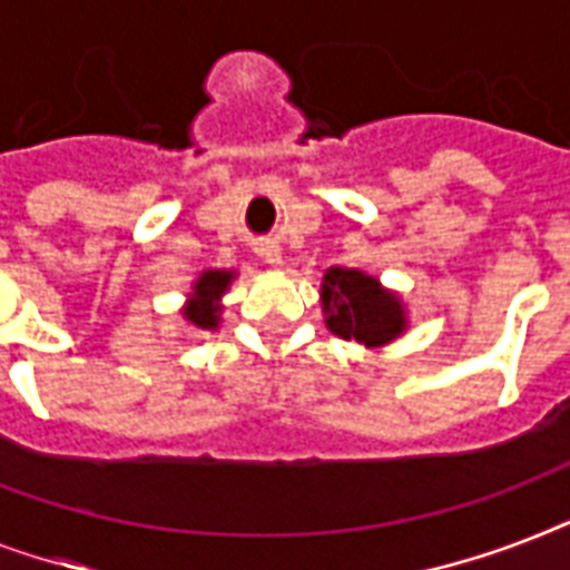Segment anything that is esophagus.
<instances>
[{
	"mask_svg": "<svg viewBox=\"0 0 570 570\" xmlns=\"http://www.w3.org/2000/svg\"><path fill=\"white\" fill-rule=\"evenodd\" d=\"M257 254L266 259V263H272V266H281V248H277L275 242H263L257 248Z\"/></svg>",
	"mask_w": 570,
	"mask_h": 570,
	"instance_id": "34e87169",
	"label": "esophagus"
}]
</instances>
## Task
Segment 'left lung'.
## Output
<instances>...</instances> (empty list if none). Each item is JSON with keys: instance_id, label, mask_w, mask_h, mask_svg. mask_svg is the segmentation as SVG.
<instances>
[{"instance_id": "obj_1", "label": "left lung", "mask_w": 570, "mask_h": 570, "mask_svg": "<svg viewBox=\"0 0 570 570\" xmlns=\"http://www.w3.org/2000/svg\"><path fill=\"white\" fill-rule=\"evenodd\" d=\"M322 313L337 337L379 348L405 331V307L379 284V277L357 268L331 266L322 277Z\"/></svg>"}]
</instances>
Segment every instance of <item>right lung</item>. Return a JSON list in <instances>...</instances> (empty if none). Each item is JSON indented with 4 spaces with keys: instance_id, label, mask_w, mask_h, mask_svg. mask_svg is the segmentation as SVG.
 <instances>
[{
    "instance_id": "1",
    "label": "right lung",
    "mask_w": 570,
    "mask_h": 570,
    "mask_svg": "<svg viewBox=\"0 0 570 570\" xmlns=\"http://www.w3.org/2000/svg\"><path fill=\"white\" fill-rule=\"evenodd\" d=\"M233 272H222V268H206L204 275L197 277L191 286L189 304L183 307V320L191 322L195 328L215 331L218 328V313H222V295L227 293V286L233 281Z\"/></svg>"
}]
</instances>
